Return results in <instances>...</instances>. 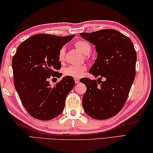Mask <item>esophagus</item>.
Returning <instances> with one entry per match:
<instances>
[{"instance_id":"esophagus-1","label":"esophagus","mask_w":153,"mask_h":153,"mask_svg":"<svg viewBox=\"0 0 153 153\" xmlns=\"http://www.w3.org/2000/svg\"><path fill=\"white\" fill-rule=\"evenodd\" d=\"M75 82H76V83H78L79 82V79H77V78H75Z\"/></svg>"}]
</instances>
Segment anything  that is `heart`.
<instances>
[{
  "label": "heart",
  "mask_w": 153,
  "mask_h": 153,
  "mask_svg": "<svg viewBox=\"0 0 153 153\" xmlns=\"http://www.w3.org/2000/svg\"><path fill=\"white\" fill-rule=\"evenodd\" d=\"M74 45L81 53L87 55V58H89V54L91 53L92 47L88 41L83 39L77 40L74 43ZM65 53H66L65 48L62 47L58 52V60L60 62H63L64 60ZM86 69L87 67L85 65H70L64 68V74L66 76L78 78L83 76V72Z\"/></svg>",
  "instance_id": "b5f03b06"
}]
</instances>
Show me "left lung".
Wrapping results in <instances>:
<instances>
[{
    "instance_id": "1",
    "label": "left lung",
    "mask_w": 153,
    "mask_h": 153,
    "mask_svg": "<svg viewBox=\"0 0 153 153\" xmlns=\"http://www.w3.org/2000/svg\"><path fill=\"white\" fill-rule=\"evenodd\" d=\"M79 35L95 46L97 58L89 72L99 77L82 79L87 87L82 99L84 110L96 120L112 118L123 108L135 79L137 54L134 44L112 29Z\"/></svg>"
}]
</instances>
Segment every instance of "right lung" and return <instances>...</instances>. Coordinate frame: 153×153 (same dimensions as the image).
<instances>
[{
	"label": "right lung",
	"mask_w": 153,
	"mask_h": 153,
	"mask_svg": "<svg viewBox=\"0 0 153 153\" xmlns=\"http://www.w3.org/2000/svg\"><path fill=\"white\" fill-rule=\"evenodd\" d=\"M39 33L19 45L12 58L14 85L23 105L33 118L49 120L62 112L67 95L75 85L72 77H64L51 87L50 77H60L58 52L74 37Z\"/></svg>",
	"instance_id": "right-lung-1"
}]
</instances>
